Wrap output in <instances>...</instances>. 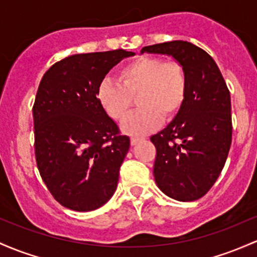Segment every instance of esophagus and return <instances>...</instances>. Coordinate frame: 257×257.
Returning <instances> with one entry per match:
<instances>
[{
    "instance_id": "34e87169",
    "label": "esophagus",
    "mask_w": 257,
    "mask_h": 257,
    "mask_svg": "<svg viewBox=\"0 0 257 257\" xmlns=\"http://www.w3.org/2000/svg\"><path fill=\"white\" fill-rule=\"evenodd\" d=\"M140 142V139H139V138H132V139H131V144H132V145H137V144L138 143H139Z\"/></svg>"
}]
</instances>
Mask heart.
Segmentation results:
<instances>
[{
	"instance_id": "heart-1",
	"label": "heart",
	"mask_w": 257,
	"mask_h": 257,
	"mask_svg": "<svg viewBox=\"0 0 257 257\" xmlns=\"http://www.w3.org/2000/svg\"><path fill=\"white\" fill-rule=\"evenodd\" d=\"M188 78L179 62L142 56L124 64L118 81L105 78L97 87V100L112 119L120 122L128 114L138 94L139 109L122 124L125 133L143 137L162 119L174 117L187 97Z\"/></svg>"
}]
</instances>
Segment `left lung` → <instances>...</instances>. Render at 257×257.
Returning a JSON list of instances; mask_svg holds the SVG:
<instances>
[{"label": "left lung", "instance_id": "8db88e82", "mask_svg": "<svg viewBox=\"0 0 257 257\" xmlns=\"http://www.w3.org/2000/svg\"><path fill=\"white\" fill-rule=\"evenodd\" d=\"M170 55L184 67L188 91L172 122L150 140L156 148L154 177L167 196L194 201L212 188L232 144L230 94L216 62L200 47L176 40L143 47Z\"/></svg>", "mask_w": 257, "mask_h": 257}]
</instances>
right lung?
<instances>
[{"instance_id": "add662e5", "label": "right lung", "mask_w": 257, "mask_h": 257, "mask_svg": "<svg viewBox=\"0 0 257 257\" xmlns=\"http://www.w3.org/2000/svg\"><path fill=\"white\" fill-rule=\"evenodd\" d=\"M134 52L79 53L42 77L33 106L38 170L62 206L92 211L113 195L131 146L97 100L105 75Z\"/></svg>"}]
</instances>
